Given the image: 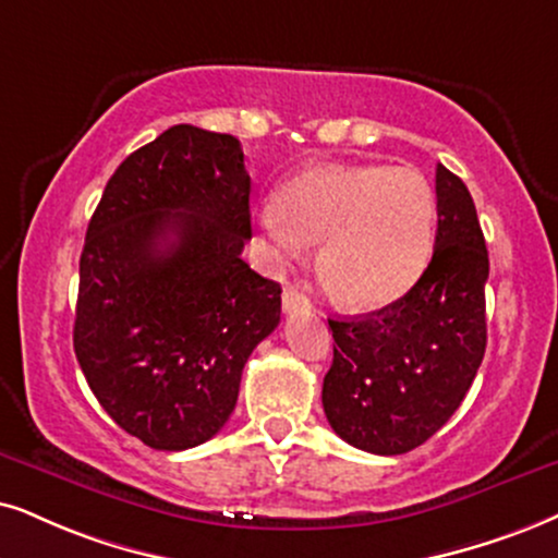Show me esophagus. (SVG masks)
Masks as SVG:
<instances>
[{"instance_id": "34e87169", "label": "esophagus", "mask_w": 558, "mask_h": 558, "mask_svg": "<svg viewBox=\"0 0 558 558\" xmlns=\"http://www.w3.org/2000/svg\"><path fill=\"white\" fill-rule=\"evenodd\" d=\"M280 299H283V312L286 314H308V312H312V303H308V299L299 291V288L286 286Z\"/></svg>"}]
</instances>
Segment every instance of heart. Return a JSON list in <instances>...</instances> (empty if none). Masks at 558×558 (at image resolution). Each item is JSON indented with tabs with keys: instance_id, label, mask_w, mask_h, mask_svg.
Masks as SVG:
<instances>
[{
	"instance_id": "obj_1",
	"label": "heart",
	"mask_w": 558,
	"mask_h": 558,
	"mask_svg": "<svg viewBox=\"0 0 558 558\" xmlns=\"http://www.w3.org/2000/svg\"><path fill=\"white\" fill-rule=\"evenodd\" d=\"M437 197L414 167L324 165L267 206L263 229L283 259L322 244L319 272L342 303L376 308L404 295L435 242Z\"/></svg>"
}]
</instances>
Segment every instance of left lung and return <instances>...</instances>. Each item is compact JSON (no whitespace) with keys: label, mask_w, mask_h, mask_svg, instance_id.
I'll use <instances>...</instances> for the list:
<instances>
[{"label":"left lung","mask_w":558,"mask_h":558,"mask_svg":"<svg viewBox=\"0 0 558 558\" xmlns=\"http://www.w3.org/2000/svg\"><path fill=\"white\" fill-rule=\"evenodd\" d=\"M435 193V252L417 283L378 312L329 319L324 414L344 442L376 456L407 453L446 425L486 350L489 255L476 206L442 165Z\"/></svg>","instance_id":"8db88e82"}]
</instances>
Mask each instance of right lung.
Segmentation results:
<instances>
[{
	"mask_svg": "<svg viewBox=\"0 0 558 558\" xmlns=\"http://www.w3.org/2000/svg\"><path fill=\"white\" fill-rule=\"evenodd\" d=\"M250 174L229 133L172 125L125 157L89 218L74 352L92 393L157 450L227 425L280 286L242 259Z\"/></svg>",
	"mask_w": 558,
	"mask_h": 558,
	"instance_id": "right-lung-1",
	"label": "right lung"
}]
</instances>
